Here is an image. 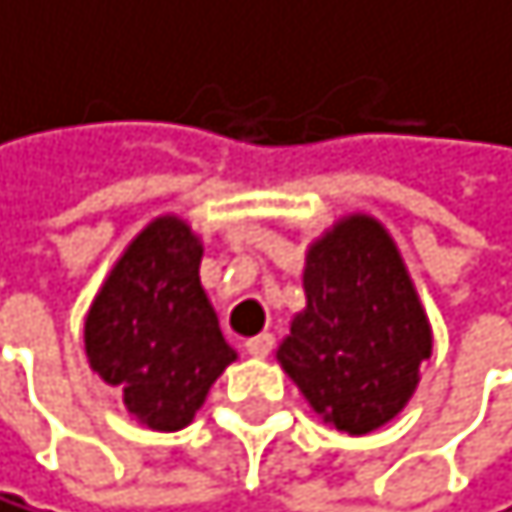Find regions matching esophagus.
I'll use <instances>...</instances> for the list:
<instances>
[{"label":"esophagus","instance_id":"esophagus-1","mask_svg":"<svg viewBox=\"0 0 512 512\" xmlns=\"http://www.w3.org/2000/svg\"><path fill=\"white\" fill-rule=\"evenodd\" d=\"M245 352L251 355V359H267V355L273 352V336L270 333L251 336V340H245Z\"/></svg>","mask_w":512,"mask_h":512}]
</instances>
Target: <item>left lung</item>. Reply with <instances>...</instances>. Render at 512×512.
<instances>
[{"mask_svg": "<svg viewBox=\"0 0 512 512\" xmlns=\"http://www.w3.org/2000/svg\"><path fill=\"white\" fill-rule=\"evenodd\" d=\"M305 308L277 359L327 425L371 434L403 412L431 359V324L390 232L368 213L305 254Z\"/></svg>", "mask_w": 512, "mask_h": 512, "instance_id": "1", "label": "left lung"}]
</instances>
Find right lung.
I'll return each instance as SVG.
<instances>
[{
  "mask_svg": "<svg viewBox=\"0 0 512 512\" xmlns=\"http://www.w3.org/2000/svg\"><path fill=\"white\" fill-rule=\"evenodd\" d=\"M204 245L179 217L147 223L84 318L87 362L153 431H179L235 362L201 286Z\"/></svg>",
  "mask_w": 512,
  "mask_h": 512,
  "instance_id": "obj_1",
  "label": "right lung"
}]
</instances>
